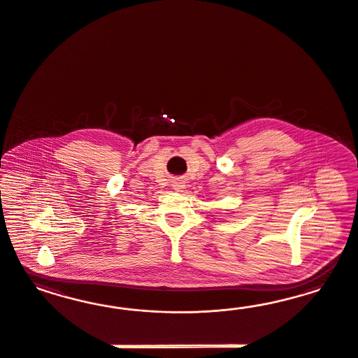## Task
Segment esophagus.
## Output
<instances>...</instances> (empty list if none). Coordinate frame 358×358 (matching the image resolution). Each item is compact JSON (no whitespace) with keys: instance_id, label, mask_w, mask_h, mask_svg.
Segmentation results:
<instances>
[{"instance_id":"obj_1","label":"esophagus","mask_w":358,"mask_h":358,"mask_svg":"<svg viewBox=\"0 0 358 358\" xmlns=\"http://www.w3.org/2000/svg\"><path fill=\"white\" fill-rule=\"evenodd\" d=\"M173 189L174 190H177V192H182L185 189V184L181 181V180H177V181H173Z\"/></svg>"}]
</instances>
